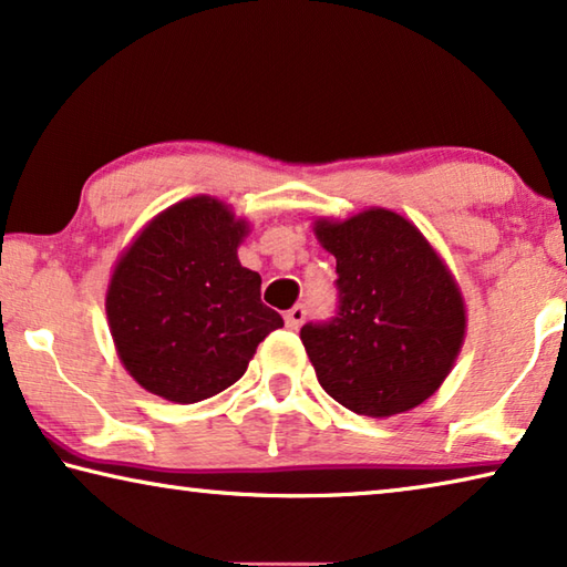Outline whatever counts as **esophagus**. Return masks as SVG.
I'll list each match as a JSON object with an SVG mask.
<instances>
[{"instance_id":"1","label":"esophagus","mask_w":567,"mask_h":567,"mask_svg":"<svg viewBox=\"0 0 567 567\" xmlns=\"http://www.w3.org/2000/svg\"><path fill=\"white\" fill-rule=\"evenodd\" d=\"M305 316H308V310H305L302 305H295V308H290V310L285 312V326L290 328V330H298L302 326Z\"/></svg>"}]
</instances>
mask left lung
<instances>
[{"instance_id": "obj_1", "label": "left lung", "mask_w": 567, "mask_h": 567, "mask_svg": "<svg viewBox=\"0 0 567 567\" xmlns=\"http://www.w3.org/2000/svg\"><path fill=\"white\" fill-rule=\"evenodd\" d=\"M316 237L338 272V312L302 326L300 340L322 389L371 419L416 409L452 371L466 305L452 269L406 217L371 206L318 219Z\"/></svg>"}]
</instances>
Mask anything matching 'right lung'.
Masks as SVG:
<instances>
[{"label":"right lung","instance_id":"add662e5","mask_svg":"<svg viewBox=\"0 0 567 567\" xmlns=\"http://www.w3.org/2000/svg\"><path fill=\"white\" fill-rule=\"evenodd\" d=\"M249 224L214 196L156 214L123 249L105 292L107 326L133 381L174 403L217 396L245 375L257 346L282 328L241 267Z\"/></svg>","mask_w":567,"mask_h":567}]
</instances>
